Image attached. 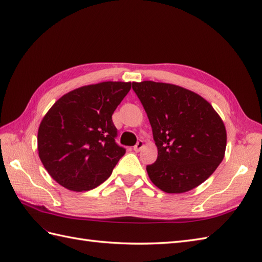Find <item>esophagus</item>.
<instances>
[{"label":"esophagus","mask_w":262,"mask_h":262,"mask_svg":"<svg viewBox=\"0 0 262 262\" xmlns=\"http://www.w3.org/2000/svg\"><path fill=\"white\" fill-rule=\"evenodd\" d=\"M143 147H144V142H143V141H138L137 144H136L135 146H134V150H135V151H139Z\"/></svg>","instance_id":"esophagus-1"}]
</instances>
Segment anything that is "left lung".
Masks as SVG:
<instances>
[{
	"label": "left lung",
	"instance_id": "obj_1",
	"mask_svg": "<svg viewBox=\"0 0 262 262\" xmlns=\"http://www.w3.org/2000/svg\"><path fill=\"white\" fill-rule=\"evenodd\" d=\"M143 103L157 147L146 167L153 184L166 193L193 190L213 174L223 160L227 130L211 103L173 83L133 82Z\"/></svg>",
	"mask_w": 262,
	"mask_h": 262
}]
</instances>
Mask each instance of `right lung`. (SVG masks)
<instances>
[{
  "mask_svg": "<svg viewBox=\"0 0 262 262\" xmlns=\"http://www.w3.org/2000/svg\"><path fill=\"white\" fill-rule=\"evenodd\" d=\"M132 82L103 81L59 98L42 118L38 151L51 178L74 192L93 190L111 176L126 153L115 143L112 116Z\"/></svg>",
  "mask_w": 262,
  "mask_h": 262,
  "instance_id": "right-lung-1",
  "label": "right lung"
}]
</instances>
